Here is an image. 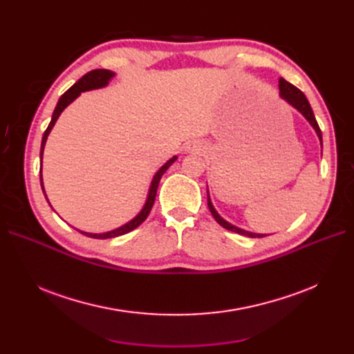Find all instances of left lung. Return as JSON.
Instances as JSON below:
<instances>
[{
    "instance_id": "1",
    "label": "left lung",
    "mask_w": 354,
    "mask_h": 354,
    "mask_svg": "<svg viewBox=\"0 0 354 354\" xmlns=\"http://www.w3.org/2000/svg\"><path fill=\"white\" fill-rule=\"evenodd\" d=\"M279 91H281L279 93L281 97L283 100H286L289 104H291L294 109H297L299 113H301L306 118V120L310 122V125L315 128V131H316L319 140H320V145H322V131H320L319 124H317L315 113L312 111V106H310L304 93L301 90H298L297 87H294L292 84H289L288 81H285L283 78H279ZM207 196H208V208L212 214V217L216 218V221L220 224V226H223L224 229H227V230L236 232L239 234H245V236H248V238H263V236H266V234H261V233H252V232H246L243 229H239L236 226H233V224L227 223L224 218H221L220 214L216 211V208L212 207L211 199H209V194Z\"/></svg>"
}]
</instances>
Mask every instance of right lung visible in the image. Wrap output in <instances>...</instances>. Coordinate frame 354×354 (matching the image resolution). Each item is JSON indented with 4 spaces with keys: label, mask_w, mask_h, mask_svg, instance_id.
Listing matches in <instances>:
<instances>
[{
    "label": "right lung",
    "mask_w": 354,
    "mask_h": 354,
    "mask_svg": "<svg viewBox=\"0 0 354 354\" xmlns=\"http://www.w3.org/2000/svg\"><path fill=\"white\" fill-rule=\"evenodd\" d=\"M115 77V73L112 71H108V69H94L88 73H85L84 77L81 80H78L77 82H75L72 87L65 93L62 94V97L59 99L57 102V106L55 112H53V116H51V121L47 127V130L44 131V136H42V142H41V152H39V156H41V167H42V153H44V146H46V142H47V137L51 131V128L55 127L57 118L60 116V113L63 112V109L66 108L68 104H71L75 99L78 97V95L84 91H88V90H95V88H102V87H106V85L109 84V81ZM177 159V156H173L169 160H167V162L160 167L156 174L153 176L152 178V183H151V187H149V194H147V199H146V203L143 205L142 211L137 214V216L131 220L128 221L127 224H124V226L118 227L115 230H111V232H106V233H87V232H81L82 234H85V236L88 238H94V239H109V238H116V236H121V234H125L128 232L134 230L136 227L140 226V224L147 218L149 212H151L152 207H153V202H155V198H156V190H158V185H159V180L160 177L164 176L165 171L173 165L174 160ZM41 187H42V192H44V186H42V174H41ZM46 195V192H44ZM48 201V199H47Z\"/></svg>",
    "instance_id": "obj_1"
}]
</instances>
